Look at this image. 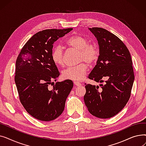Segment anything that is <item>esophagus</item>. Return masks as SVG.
Here are the masks:
<instances>
[{
    "mask_svg": "<svg viewBox=\"0 0 146 146\" xmlns=\"http://www.w3.org/2000/svg\"><path fill=\"white\" fill-rule=\"evenodd\" d=\"M74 84L76 86H82V84L78 82H74Z\"/></svg>",
    "mask_w": 146,
    "mask_h": 146,
    "instance_id": "esophagus-1",
    "label": "esophagus"
}]
</instances>
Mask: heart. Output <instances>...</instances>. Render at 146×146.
Returning a JSON list of instances; mask_svg holds the SVG:
<instances>
[{
  "mask_svg": "<svg viewBox=\"0 0 146 146\" xmlns=\"http://www.w3.org/2000/svg\"><path fill=\"white\" fill-rule=\"evenodd\" d=\"M68 45L79 51V61H85L88 64H93L99 56V50L95 44H89L88 41L82 36L75 35L68 38L67 41ZM51 58L55 64L63 66V50L60 45L55 46L52 50ZM88 66L85 63L78 66L68 67L63 72L64 79L73 81H80L85 78L88 71Z\"/></svg>",
  "mask_w": 146,
  "mask_h": 146,
  "instance_id": "1",
  "label": "heart"
}]
</instances>
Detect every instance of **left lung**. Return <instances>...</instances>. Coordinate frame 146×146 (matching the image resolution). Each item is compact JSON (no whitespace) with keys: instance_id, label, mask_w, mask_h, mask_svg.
<instances>
[{"instance_id":"obj_1","label":"left lung","mask_w":146,"mask_h":146,"mask_svg":"<svg viewBox=\"0 0 146 146\" xmlns=\"http://www.w3.org/2000/svg\"><path fill=\"white\" fill-rule=\"evenodd\" d=\"M96 38L99 56L89 78L99 86L86 85L84 101L92 115L102 119L118 113L128 102L134 80L131 55L118 37L102 28H89Z\"/></svg>"}]
</instances>
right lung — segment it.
I'll return each mask as SVG.
<instances>
[{"label": "right lung", "mask_w": 146, "mask_h": 146, "mask_svg": "<svg viewBox=\"0 0 146 146\" xmlns=\"http://www.w3.org/2000/svg\"><path fill=\"white\" fill-rule=\"evenodd\" d=\"M72 29H45L36 33L24 45L17 59L15 81L20 101L38 120L50 121L58 117L73 88L71 80L52 82L60 73L51 58L54 42ZM52 83L53 88L50 90L48 86Z\"/></svg>", "instance_id": "1"}]
</instances>
